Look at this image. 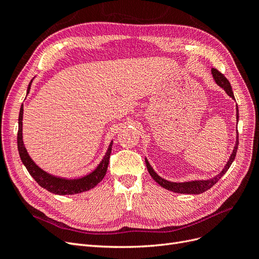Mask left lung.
Returning <instances> with one entry per match:
<instances>
[{
  "instance_id": "8db88e82",
  "label": "left lung",
  "mask_w": 259,
  "mask_h": 259,
  "mask_svg": "<svg viewBox=\"0 0 259 259\" xmlns=\"http://www.w3.org/2000/svg\"><path fill=\"white\" fill-rule=\"evenodd\" d=\"M211 73H213V76H214L216 83L219 86H221V88H223L230 97H232L234 99V95H233V92H232V89H231L230 82L227 80V77L221 71H218V70L215 69V68L211 69ZM237 119L239 120L238 107H237ZM238 146H239V134H237L236 146H234L233 152H232V154L230 156L229 161L227 162V165L222 170V173H219L217 176H215L214 178H211V179H208V180H194V182H188V183H171V182H168V180H165V179L161 178L159 175H156V173L153 170V168L150 166V164L148 163V161H146V165H147L149 174L151 175V177L155 180L156 183H158L161 187L165 188V189L170 190V191H174V192H177V193L200 194V193H203L204 191L210 189V188L213 187L218 182V180L223 177V175L226 173V171L229 169V167H230V165L232 164L234 158H236Z\"/></svg>"
}]
</instances>
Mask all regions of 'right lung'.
Masks as SVG:
<instances>
[{"label": "right lung", "mask_w": 259, "mask_h": 259, "mask_svg": "<svg viewBox=\"0 0 259 259\" xmlns=\"http://www.w3.org/2000/svg\"><path fill=\"white\" fill-rule=\"evenodd\" d=\"M32 81L30 82L28 86V92L30 91V86ZM22 114H23V107L21 105L19 117H18V134H17V144H18V151L20 159L22 163L25 164L26 168L28 169L29 174L34 178L35 182L43 187L44 189L49 190L50 192H53L55 194H75L80 193L83 191H88L92 188L97 186L101 180L104 179L107 168L109 165V160H110V154H111V149H112V143L110 144L108 148V151L105 155V158L101 161V163L97 166V168L91 173L90 175L85 176L80 179H62L52 176L48 173H45L43 169H41L38 166L35 165V163L31 160L29 156L25 146H23L22 142Z\"/></svg>", "instance_id": "obj_1"}]
</instances>
